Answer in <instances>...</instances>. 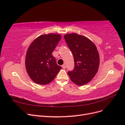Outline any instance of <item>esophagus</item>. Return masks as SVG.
Masks as SVG:
<instances>
[{
    "label": "esophagus",
    "mask_w": 125,
    "mask_h": 125,
    "mask_svg": "<svg viewBox=\"0 0 125 125\" xmlns=\"http://www.w3.org/2000/svg\"><path fill=\"white\" fill-rule=\"evenodd\" d=\"M62 67L63 68V69H65L66 68V64H65V63H64L63 65L62 66Z\"/></svg>",
    "instance_id": "1"
}]
</instances>
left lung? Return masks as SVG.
<instances>
[{
    "label": "left lung",
    "mask_w": 125,
    "mask_h": 125,
    "mask_svg": "<svg viewBox=\"0 0 125 125\" xmlns=\"http://www.w3.org/2000/svg\"><path fill=\"white\" fill-rule=\"evenodd\" d=\"M64 38L74 58V69L68 72L70 79L79 86L87 84L99 69L100 56L97 48L88 38L77 33L67 34Z\"/></svg>",
    "instance_id": "obj_1"
}]
</instances>
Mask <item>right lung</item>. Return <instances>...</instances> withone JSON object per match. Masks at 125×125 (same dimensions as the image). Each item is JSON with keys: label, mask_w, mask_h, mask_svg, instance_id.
Instances as JSON below:
<instances>
[{"label": "right lung", "mask_w": 125, "mask_h": 125, "mask_svg": "<svg viewBox=\"0 0 125 125\" xmlns=\"http://www.w3.org/2000/svg\"><path fill=\"white\" fill-rule=\"evenodd\" d=\"M61 37L58 34L42 35L29 46L25 56V68L29 77L36 83H49L62 68L52 55Z\"/></svg>", "instance_id": "add662e5"}]
</instances>
